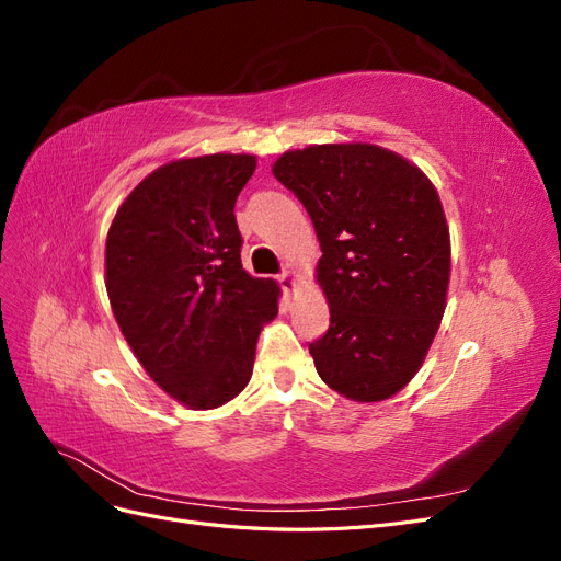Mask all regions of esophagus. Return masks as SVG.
<instances>
[{
	"mask_svg": "<svg viewBox=\"0 0 561 561\" xmlns=\"http://www.w3.org/2000/svg\"><path fill=\"white\" fill-rule=\"evenodd\" d=\"M278 280H280V285H283V290H285L287 295H293L297 283H299V276L295 274V271H283Z\"/></svg>",
	"mask_w": 561,
	"mask_h": 561,
	"instance_id": "esophagus-1",
	"label": "esophagus"
}]
</instances>
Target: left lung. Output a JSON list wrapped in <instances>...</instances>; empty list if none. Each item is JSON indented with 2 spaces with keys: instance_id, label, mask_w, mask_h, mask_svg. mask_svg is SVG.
<instances>
[{
  "instance_id": "left-lung-1",
  "label": "left lung",
  "mask_w": 561,
  "mask_h": 561,
  "mask_svg": "<svg viewBox=\"0 0 561 561\" xmlns=\"http://www.w3.org/2000/svg\"><path fill=\"white\" fill-rule=\"evenodd\" d=\"M271 171L304 203L322 250L330 330L309 344L320 379L355 402L393 398L447 307L451 243L437 190L419 165L367 142L285 151Z\"/></svg>"
}]
</instances>
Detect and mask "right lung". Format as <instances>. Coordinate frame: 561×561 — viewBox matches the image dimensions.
I'll use <instances>...</instances> for the list:
<instances>
[{"label": "right lung", "instance_id": "obj_1", "mask_svg": "<svg viewBox=\"0 0 561 561\" xmlns=\"http://www.w3.org/2000/svg\"><path fill=\"white\" fill-rule=\"evenodd\" d=\"M254 168L252 154L165 163L126 196L107 231L118 330L147 375L190 410L241 393L260 332L278 316V283L241 264L233 206Z\"/></svg>", "mask_w": 561, "mask_h": 561}]
</instances>
